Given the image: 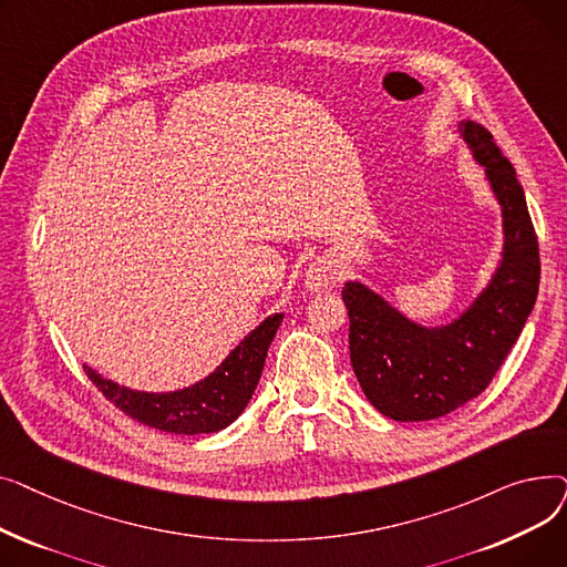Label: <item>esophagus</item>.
<instances>
[{"mask_svg": "<svg viewBox=\"0 0 567 567\" xmlns=\"http://www.w3.org/2000/svg\"><path fill=\"white\" fill-rule=\"evenodd\" d=\"M342 278V266L336 257L323 255L317 257L306 271V287L312 291H321V289H331L340 282Z\"/></svg>", "mask_w": 567, "mask_h": 567, "instance_id": "34e87169", "label": "esophagus"}]
</instances>
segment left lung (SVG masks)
I'll use <instances>...</instances> for the list:
<instances>
[{
	"mask_svg": "<svg viewBox=\"0 0 567 567\" xmlns=\"http://www.w3.org/2000/svg\"><path fill=\"white\" fill-rule=\"evenodd\" d=\"M462 131L503 206L505 255L487 291L455 323L427 331L363 285L342 287L353 372L368 400L402 423L432 421L478 398L511 353L538 299V236L515 167L485 126L468 122Z\"/></svg>",
	"mask_w": 567,
	"mask_h": 567,
	"instance_id": "left-lung-1",
	"label": "left lung"
}]
</instances>
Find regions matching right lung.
Wrapping results in <instances>:
<instances>
[{"label":"right lung","instance_id":"right-lung-1","mask_svg":"<svg viewBox=\"0 0 567 567\" xmlns=\"http://www.w3.org/2000/svg\"><path fill=\"white\" fill-rule=\"evenodd\" d=\"M280 321L282 315L268 317L212 377L178 393H135L103 379L92 368H82L105 400L133 421L172 434H212L234 423L250 402L264 370L268 344L274 342Z\"/></svg>","mask_w":567,"mask_h":567}]
</instances>
